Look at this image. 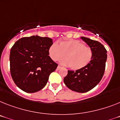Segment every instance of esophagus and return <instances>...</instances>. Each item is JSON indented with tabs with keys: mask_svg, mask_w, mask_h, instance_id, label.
<instances>
[{
	"mask_svg": "<svg viewBox=\"0 0 120 120\" xmlns=\"http://www.w3.org/2000/svg\"><path fill=\"white\" fill-rule=\"evenodd\" d=\"M61 68H62V67H61V66H57V71H58V70L61 69Z\"/></svg>",
	"mask_w": 120,
	"mask_h": 120,
	"instance_id": "34e87169",
	"label": "esophagus"
}]
</instances>
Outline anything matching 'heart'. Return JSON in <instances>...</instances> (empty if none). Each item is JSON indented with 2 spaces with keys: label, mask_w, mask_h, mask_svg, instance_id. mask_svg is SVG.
I'll return each instance as SVG.
<instances>
[{
  "label": "heart",
  "mask_w": 120,
  "mask_h": 120,
  "mask_svg": "<svg viewBox=\"0 0 120 120\" xmlns=\"http://www.w3.org/2000/svg\"><path fill=\"white\" fill-rule=\"evenodd\" d=\"M49 55L52 60L57 61L65 56L66 58L60 61L63 65L69 66L72 70H79L85 67L92 58L90 48L77 40H70L62 41L58 45L54 43L49 49Z\"/></svg>",
  "instance_id": "obj_1"
}]
</instances>
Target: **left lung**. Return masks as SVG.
<instances>
[{"label":"left lung","instance_id":"left-lung-1","mask_svg":"<svg viewBox=\"0 0 120 120\" xmlns=\"http://www.w3.org/2000/svg\"><path fill=\"white\" fill-rule=\"evenodd\" d=\"M80 38L91 49L92 58L82 69L75 71L69 70L63 81L66 86L72 91L85 93L96 86L102 79L107 55L106 49L101 43L86 37Z\"/></svg>","mask_w":120,"mask_h":120}]
</instances>
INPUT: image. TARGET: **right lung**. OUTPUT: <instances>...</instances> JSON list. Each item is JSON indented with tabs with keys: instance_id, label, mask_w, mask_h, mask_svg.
Returning <instances> with one entry per match:
<instances>
[{
	"instance_id": "right-lung-1",
	"label": "right lung",
	"mask_w": 120,
	"mask_h": 120,
	"mask_svg": "<svg viewBox=\"0 0 120 120\" xmlns=\"http://www.w3.org/2000/svg\"><path fill=\"white\" fill-rule=\"evenodd\" d=\"M53 44L48 37L31 36L17 41L10 54V72L15 84L27 93H35L46 85L57 63L49 56Z\"/></svg>"
}]
</instances>
